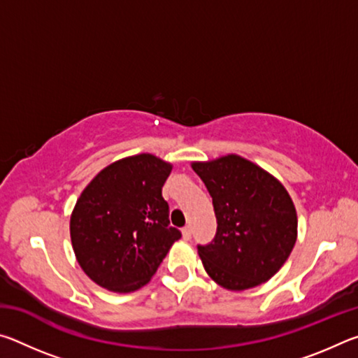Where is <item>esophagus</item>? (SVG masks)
<instances>
[{"instance_id": "esophagus-1", "label": "esophagus", "mask_w": 358, "mask_h": 358, "mask_svg": "<svg viewBox=\"0 0 358 358\" xmlns=\"http://www.w3.org/2000/svg\"><path fill=\"white\" fill-rule=\"evenodd\" d=\"M181 234H183V238H185V240H191V235H192L191 226L183 227V230H181Z\"/></svg>"}]
</instances>
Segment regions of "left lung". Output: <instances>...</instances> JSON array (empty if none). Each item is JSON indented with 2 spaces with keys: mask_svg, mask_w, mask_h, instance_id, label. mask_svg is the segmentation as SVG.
<instances>
[{
  "mask_svg": "<svg viewBox=\"0 0 358 358\" xmlns=\"http://www.w3.org/2000/svg\"><path fill=\"white\" fill-rule=\"evenodd\" d=\"M217 221L215 238L197 245L205 271L220 286L245 290L268 281L296 240L292 199L273 175L237 155L192 162Z\"/></svg>",
  "mask_w": 358,
  "mask_h": 358,
  "instance_id": "8db88e82",
  "label": "left lung"
}]
</instances>
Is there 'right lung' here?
Listing matches in <instances>:
<instances>
[{
    "label": "right lung",
    "mask_w": 358,
    "mask_h": 358,
    "mask_svg": "<svg viewBox=\"0 0 358 358\" xmlns=\"http://www.w3.org/2000/svg\"><path fill=\"white\" fill-rule=\"evenodd\" d=\"M172 166L153 155L124 157L96 175L71 215L78 265L101 287L126 294L145 286L181 237L169 226L162 186Z\"/></svg>",
    "instance_id": "obj_1"
}]
</instances>
